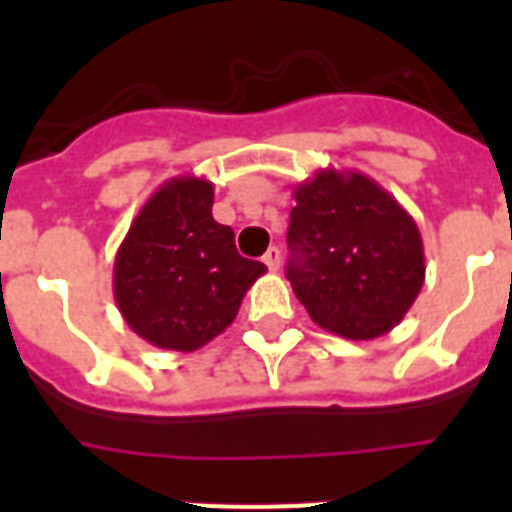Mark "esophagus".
<instances>
[{"instance_id": "obj_1", "label": "esophagus", "mask_w": 512, "mask_h": 512, "mask_svg": "<svg viewBox=\"0 0 512 512\" xmlns=\"http://www.w3.org/2000/svg\"><path fill=\"white\" fill-rule=\"evenodd\" d=\"M263 263L268 265L271 271H279V268H281V252H279V249H276V247L268 249V252L263 255Z\"/></svg>"}]
</instances>
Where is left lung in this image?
I'll list each match as a JSON object with an SVG mask.
<instances>
[{"label":"left lung","mask_w":512,"mask_h":512,"mask_svg":"<svg viewBox=\"0 0 512 512\" xmlns=\"http://www.w3.org/2000/svg\"><path fill=\"white\" fill-rule=\"evenodd\" d=\"M292 196L287 279L308 316L345 340L388 335L425 284L414 217L356 170H319Z\"/></svg>","instance_id":"1"}]
</instances>
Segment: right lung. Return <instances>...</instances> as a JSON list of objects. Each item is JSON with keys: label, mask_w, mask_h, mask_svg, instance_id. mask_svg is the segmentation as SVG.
<instances>
[{"label": "right lung", "mask_w": 512, "mask_h": 512, "mask_svg": "<svg viewBox=\"0 0 512 512\" xmlns=\"http://www.w3.org/2000/svg\"><path fill=\"white\" fill-rule=\"evenodd\" d=\"M215 185L177 175L140 207L116 249L114 300L127 327L164 350L191 353L231 327L268 268L236 252L212 217Z\"/></svg>", "instance_id": "obj_1"}]
</instances>
